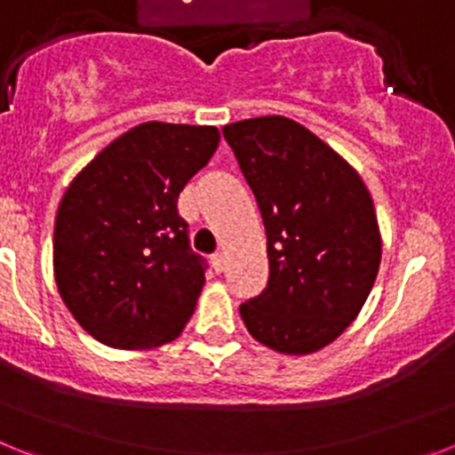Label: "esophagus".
Returning <instances> with one entry per match:
<instances>
[{
  "label": "esophagus",
  "instance_id": "1",
  "mask_svg": "<svg viewBox=\"0 0 455 455\" xmlns=\"http://www.w3.org/2000/svg\"><path fill=\"white\" fill-rule=\"evenodd\" d=\"M225 262H228V259H225L223 252H216V255H212V267H214V271H216V273L223 271V268H225Z\"/></svg>",
  "mask_w": 455,
  "mask_h": 455
}]
</instances>
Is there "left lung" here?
I'll return each instance as SVG.
<instances>
[{
    "label": "left lung",
    "instance_id": "obj_1",
    "mask_svg": "<svg viewBox=\"0 0 455 455\" xmlns=\"http://www.w3.org/2000/svg\"><path fill=\"white\" fill-rule=\"evenodd\" d=\"M223 136L267 230V289L239 305L241 319L275 351H319L347 331L378 275L371 196L332 148L284 116L225 124Z\"/></svg>",
    "mask_w": 455,
    "mask_h": 455
}]
</instances>
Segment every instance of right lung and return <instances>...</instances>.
I'll return each instance as SVG.
<instances>
[{"label": "right lung", "mask_w": 455, "mask_h": 455, "mask_svg": "<svg viewBox=\"0 0 455 455\" xmlns=\"http://www.w3.org/2000/svg\"><path fill=\"white\" fill-rule=\"evenodd\" d=\"M219 140L216 127L143 123L68 187L54 223L56 287L107 347H159L191 319L207 262L188 246L178 198Z\"/></svg>", "instance_id": "1"}]
</instances>
